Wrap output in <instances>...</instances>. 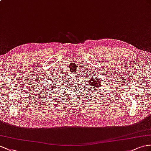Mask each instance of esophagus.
<instances>
[{
  "instance_id": "34e87169",
  "label": "esophagus",
  "mask_w": 151,
  "mask_h": 151,
  "mask_svg": "<svg viewBox=\"0 0 151 151\" xmlns=\"http://www.w3.org/2000/svg\"><path fill=\"white\" fill-rule=\"evenodd\" d=\"M73 75H76V73H73Z\"/></svg>"
}]
</instances>
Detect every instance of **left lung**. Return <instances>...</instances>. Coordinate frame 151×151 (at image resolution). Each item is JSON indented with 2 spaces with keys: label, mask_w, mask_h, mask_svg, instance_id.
<instances>
[{
  "label": "left lung",
  "mask_w": 151,
  "mask_h": 151,
  "mask_svg": "<svg viewBox=\"0 0 151 151\" xmlns=\"http://www.w3.org/2000/svg\"><path fill=\"white\" fill-rule=\"evenodd\" d=\"M87 81L88 82V84H87V86H91L92 87V88H94L95 91L96 90L97 91V89L98 88H99V87H102V84L103 83V80H101V79L98 78L97 76L92 75L89 77V78H88L87 77Z\"/></svg>",
  "instance_id": "left-lung-1"
}]
</instances>
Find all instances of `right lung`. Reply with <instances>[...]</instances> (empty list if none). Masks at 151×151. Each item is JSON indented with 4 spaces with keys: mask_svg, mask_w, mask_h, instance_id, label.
Masks as SVG:
<instances>
[{
    "mask_svg": "<svg viewBox=\"0 0 151 151\" xmlns=\"http://www.w3.org/2000/svg\"><path fill=\"white\" fill-rule=\"evenodd\" d=\"M60 78V77H59V78H57V77H56L55 78H52V80L50 79V80H51V82H52V83H50V86H52V82H54V83L53 84V86H50V88H54V87H55V86H57V85L56 83H58V82H59V80H59ZM57 80H58V81H57ZM58 84H59V83H58ZM52 86L53 87V88L52 87ZM47 88H48V90L49 87H48ZM52 90H53V89H52Z\"/></svg>",
    "mask_w": 151,
    "mask_h": 151,
    "instance_id": "right-lung-1",
    "label": "right lung"
}]
</instances>
